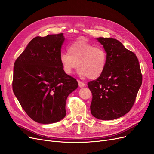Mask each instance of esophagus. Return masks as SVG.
I'll use <instances>...</instances> for the list:
<instances>
[{"instance_id": "34e87169", "label": "esophagus", "mask_w": 154, "mask_h": 154, "mask_svg": "<svg viewBox=\"0 0 154 154\" xmlns=\"http://www.w3.org/2000/svg\"><path fill=\"white\" fill-rule=\"evenodd\" d=\"M78 85H79V87H84L85 85V83H83V82H82V81H80V80H78Z\"/></svg>"}]
</instances>
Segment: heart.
Here are the masks:
<instances>
[{"label": "heart", "mask_w": 154, "mask_h": 154, "mask_svg": "<svg viewBox=\"0 0 154 154\" xmlns=\"http://www.w3.org/2000/svg\"><path fill=\"white\" fill-rule=\"evenodd\" d=\"M67 52L62 53L59 57L62 67L67 74H71L78 67L79 75L95 79L105 71L107 57L103 48L78 40L69 46Z\"/></svg>", "instance_id": "b5f03b06"}]
</instances>
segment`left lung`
<instances>
[{"label":"left lung","instance_id":"1","mask_svg":"<svg viewBox=\"0 0 154 154\" xmlns=\"http://www.w3.org/2000/svg\"><path fill=\"white\" fill-rule=\"evenodd\" d=\"M106 53L105 71L87 83L92 94L91 112L102 120L119 118L130 110L142 84L137 57L118 40L96 38Z\"/></svg>","mask_w":154,"mask_h":154}]
</instances>
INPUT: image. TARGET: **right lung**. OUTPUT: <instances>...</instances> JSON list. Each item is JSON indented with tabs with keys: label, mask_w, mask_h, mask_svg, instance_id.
<instances>
[{
	"label": "right lung",
	"mask_w": 154,
	"mask_h": 154,
	"mask_svg": "<svg viewBox=\"0 0 154 154\" xmlns=\"http://www.w3.org/2000/svg\"><path fill=\"white\" fill-rule=\"evenodd\" d=\"M63 33L36 36L15 62L13 91L26 114L35 122H58L66 114L68 96L78 82L65 73L60 62Z\"/></svg>",
	"instance_id": "1"
}]
</instances>
